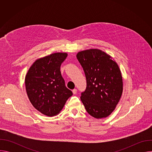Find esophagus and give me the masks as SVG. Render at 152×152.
Here are the masks:
<instances>
[{"label":"esophagus","instance_id":"1","mask_svg":"<svg viewBox=\"0 0 152 152\" xmlns=\"http://www.w3.org/2000/svg\"><path fill=\"white\" fill-rule=\"evenodd\" d=\"M72 92H73V93L74 94H76L77 93V90H76V89H73V90H72Z\"/></svg>","mask_w":152,"mask_h":152}]
</instances>
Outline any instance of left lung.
I'll return each instance as SVG.
<instances>
[{
	"label": "left lung",
	"mask_w": 152,
	"mask_h": 152,
	"mask_svg": "<svg viewBox=\"0 0 152 152\" xmlns=\"http://www.w3.org/2000/svg\"><path fill=\"white\" fill-rule=\"evenodd\" d=\"M76 57L84 71L86 87L80 99L87 113L96 118L109 116L123 93V79L117 64L99 49L79 52Z\"/></svg>",
	"instance_id": "obj_1"
}]
</instances>
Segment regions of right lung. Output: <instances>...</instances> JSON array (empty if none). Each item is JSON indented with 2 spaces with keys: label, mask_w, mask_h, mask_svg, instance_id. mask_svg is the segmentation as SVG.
<instances>
[{
  "label": "right lung",
  "mask_w": 152,
  "mask_h": 152,
  "mask_svg": "<svg viewBox=\"0 0 152 152\" xmlns=\"http://www.w3.org/2000/svg\"><path fill=\"white\" fill-rule=\"evenodd\" d=\"M67 53H55L36 60L25 77L26 90L33 106L41 113L52 117L62 110L73 95L62 77L60 67Z\"/></svg>",
  "instance_id": "1"
}]
</instances>
